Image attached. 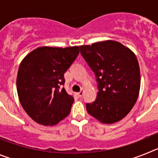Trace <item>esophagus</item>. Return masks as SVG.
I'll return each instance as SVG.
<instances>
[{"instance_id":"esophagus-1","label":"esophagus","mask_w":158,"mask_h":158,"mask_svg":"<svg viewBox=\"0 0 158 158\" xmlns=\"http://www.w3.org/2000/svg\"><path fill=\"white\" fill-rule=\"evenodd\" d=\"M83 95H84V91H81L79 92V93H77V96H79V97H81Z\"/></svg>"}]
</instances>
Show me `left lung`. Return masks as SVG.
<instances>
[{"label":"left lung","mask_w":158,"mask_h":158,"mask_svg":"<svg viewBox=\"0 0 158 158\" xmlns=\"http://www.w3.org/2000/svg\"><path fill=\"white\" fill-rule=\"evenodd\" d=\"M80 51L98 82L96 100L86 104L88 113L103 123L118 122L139 97L140 69L135 53L114 40L80 46Z\"/></svg>","instance_id":"left-lung-1"}]
</instances>
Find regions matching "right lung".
Returning a JSON list of instances; mask_svg holds the SVG:
<instances>
[{
	"label": "right lung",
	"mask_w": 158,
	"mask_h": 158,
	"mask_svg": "<svg viewBox=\"0 0 158 158\" xmlns=\"http://www.w3.org/2000/svg\"><path fill=\"white\" fill-rule=\"evenodd\" d=\"M79 54L77 46L40 47L22 60L16 89L22 107L39 124L54 126L68 116L74 101L64 85V73Z\"/></svg>",
	"instance_id": "add662e5"
}]
</instances>
